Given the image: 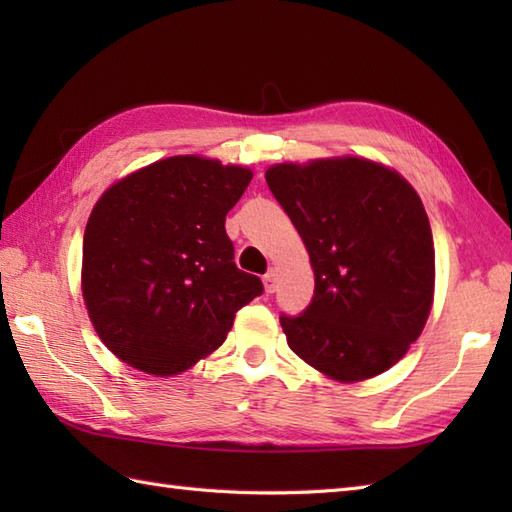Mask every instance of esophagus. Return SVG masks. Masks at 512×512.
Listing matches in <instances>:
<instances>
[{"mask_svg":"<svg viewBox=\"0 0 512 512\" xmlns=\"http://www.w3.org/2000/svg\"><path fill=\"white\" fill-rule=\"evenodd\" d=\"M264 288H266L268 295H273V292L277 290V273H275V270H270L268 275H264Z\"/></svg>","mask_w":512,"mask_h":512,"instance_id":"1","label":"esophagus"}]
</instances>
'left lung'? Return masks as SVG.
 I'll return each instance as SVG.
<instances>
[{"label":"left lung","mask_w":512,"mask_h":512,"mask_svg":"<svg viewBox=\"0 0 512 512\" xmlns=\"http://www.w3.org/2000/svg\"><path fill=\"white\" fill-rule=\"evenodd\" d=\"M266 182L314 270L308 310L279 319L290 350L336 383L387 372L420 336L436 290L420 195L396 169L361 156L279 162Z\"/></svg>","instance_id":"8db88e82"}]
</instances>
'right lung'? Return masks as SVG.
Masks as SVG:
<instances>
[{"mask_svg": "<svg viewBox=\"0 0 512 512\" xmlns=\"http://www.w3.org/2000/svg\"><path fill=\"white\" fill-rule=\"evenodd\" d=\"M253 180L242 165L171 156L114 182L83 235L81 290L107 350L151 376L215 352L235 312L262 295L239 270L226 213Z\"/></svg>", "mask_w": 512, "mask_h": 512, "instance_id": "right-lung-1", "label": "right lung"}]
</instances>
